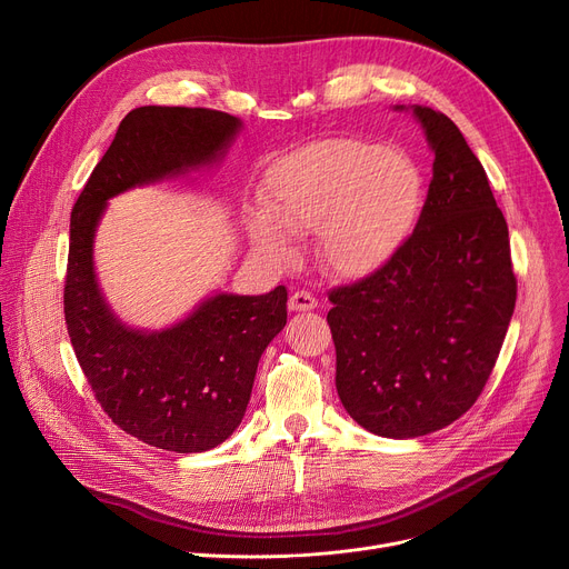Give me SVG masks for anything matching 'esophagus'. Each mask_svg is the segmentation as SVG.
I'll return each instance as SVG.
<instances>
[{
    "instance_id": "obj_1",
    "label": "esophagus",
    "mask_w": 569,
    "mask_h": 569,
    "mask_svg": "<svg viewBox=\"0 0 569 569\" xmlns=\"http://www.w3.org/2000/svg\"><path fill=\"white\" fill-rule=\"evenodd\" d=\"M316 307H318V300L309 290H297L290 295V302H288L290 311H313Z\"/></svg>"
}]
</instances>
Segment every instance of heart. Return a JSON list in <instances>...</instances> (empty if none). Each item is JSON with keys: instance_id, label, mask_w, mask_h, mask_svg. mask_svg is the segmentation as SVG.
<instances>
[{"instance_id": "obj_1", "label": "heart", "mask_w": 569, "mask_h": 569, "mask_svg": "<svg viewBox=\"0 0 569 569\" xmlns=\"http://www.w3.org/2000/svg\"><path fill=\"white\" fill-rule=\"evenodd\" d=\"M264 214L247 219L253 244L288 260L292 234L316 232L330 272L369 277L392 262L420 221L427 179L408 152L352 138H327L279 159L262 182ZM276 222L272 224L271 221Z\"/></svg>"}]
</instances>
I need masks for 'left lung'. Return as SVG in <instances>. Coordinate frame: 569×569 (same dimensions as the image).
<instances>
[{"instance_id":"8db88e82","label":"left lung","mask_w":569,"mask_h":569,"mask_svg":"<svg viewBox=\"0 0 569 569\" xmlns=\"http://www.w3.org/2000/svg\"><path fill=\"white\" fill-rule=\"evenodd\" d=\"M415 114L436 154L420 221L392 262L327 295L339 399L385 438L433 433L472 408L517 302L510 232L480 159L450 117Z\"/></svg>"}]
</instances>
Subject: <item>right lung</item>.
<instances>
[{
  "label": "right lung",
  "instance_id": "right-lung-1",
  "mask_svg": "<svg viewBox=\"0 0 569 569\" xmlns=\"http://www.w3.org/2000/svg\"><path fill=\"white\" fill-rule=\"evenodd\" d=\"M237 129V117L209 108L131 110L71 212L64 318L78 365L119 429L177 455L212 450L242 422L260 355L286 327L288 292L217 295L170 330L136 332L103 302L92 239L108 198L214 161Z\"/></svg>",
  "mask_w": 569,
  "mask_h": 569
}]
</instances>
